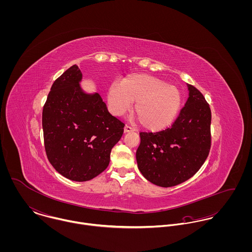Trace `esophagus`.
Here are the masks:
<instances>
[{"label":"esophagus","instance_id":"esophagus-1","mask_svg":"<svg viewBox=\"0 0 252 252\" xmlns=\"http://www.w3.org/2000/svg\"><path fill=\"white\" fill-rule=\"evenodd\" d=\"M135 131V129L134 128H132V127H130V126H128V125H126L125 127H124V132L125 133H128V132H134Z\"/></svg>","mask_w":252,"mask_h":252}]
</instances>
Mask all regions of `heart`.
<instances>
[{"label":"heart","mask_w":252,"mask_h":252,"mask_svg":"<svg viewBox=\"0 0 252 252\" xmlns=\"http://www.w3.org/2000/svg\"><path fill=\"white\" fill-rule=\"evenodd\" d=\"M108 102L111 112L117 116L136 102L134 112L141 126L148 131L158 132L175 121L181 108L182 95L177 86L162 78L145 73H132L121 84H110Z\"/></svg>","instance_id":"obj_1"}]
</instances>
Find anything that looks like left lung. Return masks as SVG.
<instances>
[{
    "instance_id": "obj_1",
    "label": "left lung",
    "mask_w": 252,
    "mask_h": 252,
    "mask_svg": "<svg viewBox=\"0 0 252 252\" xmlns=\"http://www.w3.org/2000/svg\"><path fill=\"white\" fill-rule=\"evenodd\" d=\"M187 86L189 97L170 128L140 133L136 153L139 170L146 180L161 187H172L192 178L210 153V105L196 87Z\"/></svg>"
}]
</instances>
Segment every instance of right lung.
<instances>
[{"mask_svg": "<svg viewBox=\"0 0 252 252\" xmlns=\"http://www.w3.org/2000/svg\"><path fill=\"white\" fill-rule=\"evenodd\" d=\"M81 78L76 65L62 73L42 109L47 159L60 175L74 181L92 180L108 168L125 126L108 112L98 93L82 91Z\"/></svg>", "mask_w": 252, "mask_h": 252, "instance_id": "1", "label": "right lung"}]
</instances>
